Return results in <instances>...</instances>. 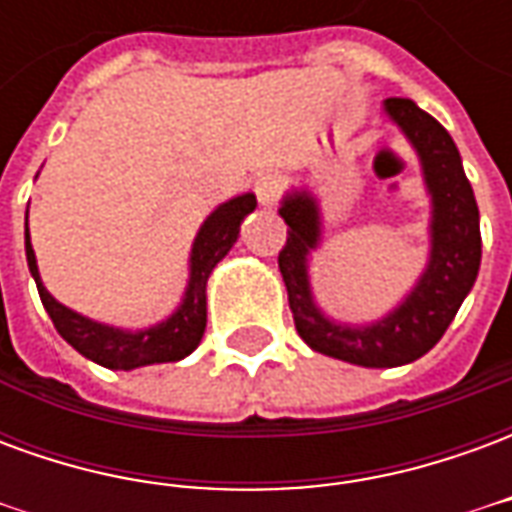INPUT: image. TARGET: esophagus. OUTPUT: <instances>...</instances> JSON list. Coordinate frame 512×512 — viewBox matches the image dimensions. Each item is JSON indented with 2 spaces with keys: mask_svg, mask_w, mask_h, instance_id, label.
Wrapping results in <instances>:
<instances>
[{
  "mask_svg": "<svg viewBox=\"0 0 512 512\" xmlns=\"http://www.w3.org/2000/svg\"><path fill=\"white\" fill-rule=\"evenodd\" d=\"M252 191L260 205H277V200L282 197V180L271 172H263L252 180Z\"/></svg>",
  "mask_w": 512,
  "mask_h": 512,
  "instance_id": "34e87169",
  "label": "esophagus"
}]
</instances>
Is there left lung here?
<instances>
[{"label": "left lung", "instance_id": "obj_1", "mask_svg": "<svg viewBox=\"0 0 512 512\" xmlns=\"http://www.w3.org/2000/svg\"><path fill=\"white\" fill-rule=\"evenodd\" d=\"M384 112L417 150L433 205L428 268L395 310L367 326L329 321L310 288V252L321 244L318 202L310 191H293L279 208L288 224L279 271L296 332L312 351L362 367H400L428 354L480 271V211L452 136L408 98H386Z\"/></svg>", "mask_w": 512, "mask_h": 512}]
</instances>
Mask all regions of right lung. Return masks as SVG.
Listing matches in <instances>:
<instances>
[{
    "label": "right lung",
    "mask_w": 512,
    "mask_h": 512,
    "mask_svg": "<svg viewBox=\"0 0 512 512\" xmlns=\"http://www.w3.org/2000/svg\"><path fill=\"white\" fill-rule=\"evenodd\" d=\"M255 205V194H241V197H233L230 202L219 205L205 219L200 233L194 238V246H191L189 285H186L183 301L167 321L156 323L150 329H139V332L115 329L106 323L90 321V318H84L79 312L60 304L40 282L38 260H35V249L29 244L27 227L29 274L35 277L40 301L54 321V329L62 334L65 343L73 345L87 359H93L95 365H104L109 370H134V367L161 365V362H178L200 345L205 321H208V307H205L208 277H211L216 263L233 249V244L238 241L241 222H244L246 213L255 211Z\"/></svg>",
    "instance_id": "add662e5"
}]
</instances>
